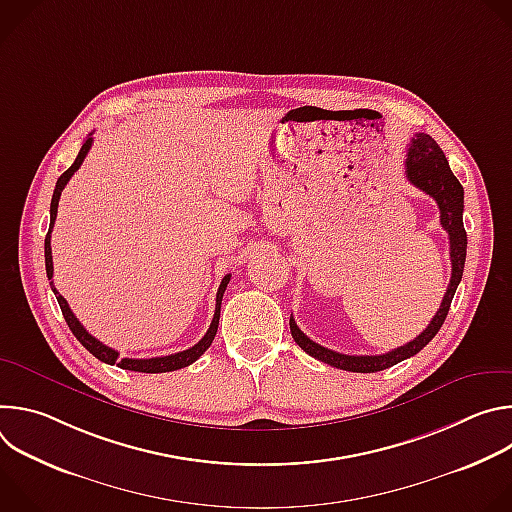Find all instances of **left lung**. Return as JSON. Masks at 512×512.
<instances>
[{
  "label": "left lung",
  "mask_w": 512,
  "mask_h": 512,
  "mask_svg": "<svg viewBox=\"0 0 512 512\" xmlns=\"http://www.w3.org/2000/svg\"><path fill=\"white\" fill-rule=\"evenodd\" d=\"M405 174L407 180L429 194L437 206H440V223L444 231L450 237V259H452V279L446 289V296L442 300L440 310L435 312L427 328L411 342L389 350L385 354H375V356H350L342 354L330 348L320 346L318 342L310 340L296 324L294 316H289V330L294 340L302 350H306L310 356L330 364V367L350 371V373H377L385 371L393 364L417 354L437 332H440L448 312L450 304L454 300L456 289L462 281L464 273V263H466V247H468V237L464 231V221H462V212H464V188L450 170V164L442 152L440 145L435 143V139L427 133H415L411 139V145L407 150V160H405Z\"/></svg>",
  "instance_id": "obj_1"
}]
</instances>
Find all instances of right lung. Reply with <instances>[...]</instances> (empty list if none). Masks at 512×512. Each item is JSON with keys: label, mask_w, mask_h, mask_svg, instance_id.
<instances>
[{"label": "right lung", "mask_w": 512, "mask_h": 512, "mask_svg": "<svg viewBox=\"0 0 512 512\" xmlns=\"http://www.w3.org/2000/svg\"><path fill=\"white\" fill-rule=\"evenodd\" d=\"M93 145V137L89 135L83 143V148L75 160V164H72L56 182V188H54V194H52V202H50V229H48V235L44 239V259H46V275L50 279V285H52V291L54 296L58 300V306L62 310V316L68 324V328L72 330V334L77 336V340L93 354L97 356L101 362H107V364H117L119 369H125V371H135V373H170V371H178V369H184L188 367V364H192L194 360H198L206 348L212 344L214 336H216V330H218V318H221V302H223V294L227 289V283L231 281V273L223 277L221 285H218V291H216V308H214V318L210 322V328L206 330V334L188 350H182V352H176V354H168V356H154V358H119V352L105 346L101 340H97L95 336H91L85 326L77 320V316L70 312L66 300L58 294L54 283H52V273H54V267H52V249H50V233H52V227H54V221H56V210H58V200H60V192L64 190V186L68 184V180L72 178V174H75L81 164L85 162L89 150Z\"/></svg>", "instance_id": "add662e5"}]
</instances>
